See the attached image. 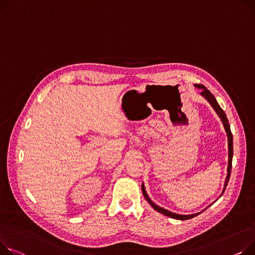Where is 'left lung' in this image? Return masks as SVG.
<instances>
[{
	"label": "left lung",
	"mask_w": 255,
	"mask_h": 255,
	"mask_svg": "<svg viewBox=\"0 0 255 255\" xmlns=\"http://www.w3.org/2000/svg\"><path fill=\"white\" fill-rule=\"evenodd\" d=\"M195 87L201 89V95L204 97L208 103L210 104V106L213 108V110L216 112V114L218 115V117L220 118V120H222L223 124H224V127H225V130L227 132V136H228V146H229V163H228V174H227V177H226V181H225V185H224V190H223V193L222 195L224 194V192L226 191V188L228 185V182L230 180V176H231V171H232V161H233V135H232V132H231V128H230V124H229V121H228V118L225 114V112L223 111V109L219 107L218 103L216 101L215 97L211 94V92L204 86V85L202 84H195ZM141 190H142V194L144 196V198L146 199V201L149 203V205L154 208L156 211L166 215V216H169L171 218H174V219H179V220H186V219H190V218H193L197 215H199L201 212H198V213H195V214H188V215H183V214H176L174 212H171L169 211L167 209H164L160 206H158L157 204H155L154 202H152L150 200V198L147 196L146 192H145V188H144V184L142 183L141 184ZM222 195H220L219 197H222ZM205 210V209H204ZM203 210V211H204Z\"/></svg>",
	"instance_id": "8db88e82"
}]
</instances>
